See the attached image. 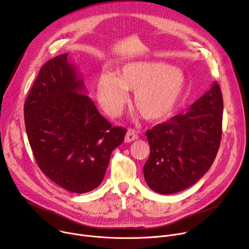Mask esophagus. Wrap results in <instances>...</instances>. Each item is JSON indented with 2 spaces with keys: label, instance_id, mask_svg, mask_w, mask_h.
Listing matches in <instances>:
<instances>
[{
  "label": "esophagus",
  "instance_id": "34e87169",
  "mask_svg": "<svg viewBox=\"0 0 249 249\" xmlns=\"http://www.w3.org/2000/svg\"><path fill=\"white\" fill-rule=\"evenodd\" d=\"M138 139V135L137 133L134 131V130H128L127 133H126V136H125V142L129 143V142H132L134 140Z\"/></svg>",
  "mask_w": 249,
  "mask_h": 249
}]
</instances>
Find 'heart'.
<instances>
[{
    "mask_svg": "<svg viewBox=\"0 0 249 249\" xmlns=\"http://www.w3.org/2000/svg\"><path fill=\"white\" fill-rule=\"evenodd\" d=\"M186 75L179 69L160 61H134L124 64L113 76L100 75L97 99L110 116L119 114L134 91L132 105L140 116L149 122H160L171 117L186 89Z\"/></svg>",
    "mask_w": 249,
    "mask_h": 249,
    "instance_id": "heart-1",
    "label": "heart"
}]
</instances>
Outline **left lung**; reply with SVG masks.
Here are the masks:
<instances>
[{
    "mask_svg": "<svg viewBox=\"0 0 249 249\" xmlns=\"http://www.w3.org/2000/svg\"><path fill=\"white\" fill-rule=\"evenodd\" d=\"M223 98L219 85L168 122L147 130L150 154L143 167L147 186L169 195L196 184L210 169L220 146Z\"/></svg>",
    "mask_w": 249,
    "mask_h": 249,
    "instance_id": "8db88e82",
    "label": "left lung"
}]
</instances>
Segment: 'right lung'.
Returning a JSON list of instances; mask_svg holds the SVG:
<instances>
[{
    "label": "right lung",
    "instance_id": "add662e5",
    "mask_svg": "<svg viewBox=\"0 0 249 249\" xmlns=\"http://www.w3.org/2000/svg\"><path fill=\"white\" fill-rule=\"evenodd\" d=\"M68 55L41 68L25 101L24 119L39 168L64 190L84 194L102 182L126 129L112 127L99 113Z\"/></svg>",
    "mask_w": 249,
    "mask_h": 249
}]
</instances>
